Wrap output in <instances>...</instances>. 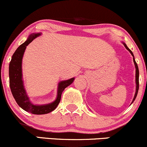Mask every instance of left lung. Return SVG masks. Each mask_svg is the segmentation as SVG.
Segmentation results:
<instances>
[{"label": "left lung", "instance_id": "8db88e82", "mask_svg": "<svg viewBox=\"0 0 147 147\" xmlns=\"http://www.w3.org/2000/svg\"><path fill=\"white\" fill-rule=\"evenodd\" d=\"M124 45H125V48H126V49H127V50H128L130 52V53L132 55V56L134 57H133V59H134V64H135V66H136V94H135V96H134V99H133V101L131 102V103L132 102H134V100L136 99V96H137V94H138V89H139V70H138V64H137V63L136 62V60H135V59H134V54H133V53H132V51L130 50L129 49L128 47H127V45H125V44H124Z\"/></svg>", "mask_w": 147, "mask_h": 147}]
</instances>
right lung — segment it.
<instances>
[{"instance_id":"1","label":"right lung","mask_w":147,"mask_h":147,"mask_svg":"<svg viewBox=\"0 0 147 147\" xmlns=\"http://www.w3.org/2000/svg\"><path fill=\"white\" fill-rule=\"evenodd\" d=\"M40 33L31 34L25 42L22 44L15 51L12 55L11 60L9 63V86L11 93L16 101L21 108L26 112L33 114H45L52 112L56 108L61 100V94L63 90L73 82L74 78L68 80L63 81L59 84L57 90V96L56 100L52 103L47 105H36L30 102L29 97L26 94V91L23 86L22 79V59L26 46L29 45L35 38L39 36Z\"/></svg>"}]
</instances>
